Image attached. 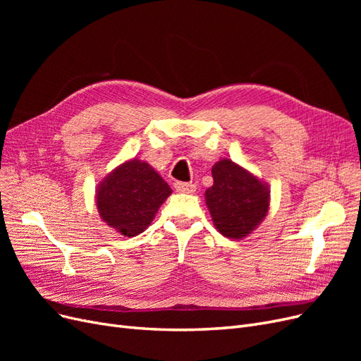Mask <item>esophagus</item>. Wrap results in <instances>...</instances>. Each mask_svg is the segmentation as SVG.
<instances>
[{
  "label": "esophagus",
  "mask_w": 361,
  "mask_h": 361,
  "mask_svg": "<svg viewBox=\"0 0 361 361\" xmlns=\"http://www.w3.org/2000/svg\"><path fill=\"white\" fill-rule=\"evenodd\" d=\"M174 190L178 192H185V194H192L195 191V185L188 183V182H176L174 183Z\"/></svg>",
  "instance_id": "esophagus-1"
}]
</instances>
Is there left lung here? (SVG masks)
I'll use <instances>...</instances> for the list:
<instances>
[{
	"label": "left lung",
	"mask_w": 361,
	"mask_h": 361,
	"mask_svg": "<svg viewBox=\"0 0 361 361\" xmlns=\"http://www.w3.org/2000/svg\"><path fill=\"white\" fill-rule=\"evenodd\" d=\"M212 178L204 200L216 231L231 239L253 233L269 209L268 183L227 158L214 164Z\"/></svg>",
	"instance_id": "left-lung-1"
}]
</instances>
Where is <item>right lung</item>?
<instances>
[{
    "instance_id": "obj_1",
    "label": "right lung",
    "mask_w": 361,
    "mask_h": 361,
    "mask_svg": "<svg viewBox=\"0 0 361 361\" xmlns=\"http://www.w3.org/2000/svg\"><path fill=\"white\" fill-rule=\"evenodd\" d=\"M170 194L169 183L150 164L133 158L97 183L96 207L104 223L130 238L146 231Z\"/></svg>"
}]
</instances>
